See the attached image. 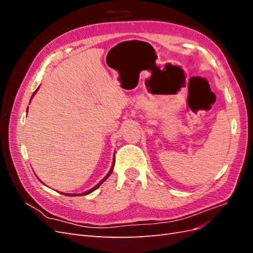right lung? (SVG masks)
<instances>
[{
  "instance_id": "right-lung-1",
  "label": "right lung",
  "mask_w": 253,
  "mask_h": 253,
  "mask_svg": "<svg viewBox=\"0 0 253 253\" xmlns=\"http://www.w3.org/2000/svg\"><path fill=\"white\" fill-rule=\"evenodd\" d=\"M38 89H36V91H37ZM36 91H35V93L33 94V96L36 94ZM33 96H32V98H33ZM27 110H28V108H27ZM114 166H115V160H114V163H113V166H112V168H111V170H110V172L108 173V174H106V176H105V177L100 181V182H99L98 183V185H96L94 188H91L90 190H88V191H86V192H84V193H81V195H87V194H89V193H91V192H93V191H95L96 189H98L99 187H100L101 186V183H103V181L105 180V179H108V177H109V176L112 174V172H113V170H114ZM63 194V193H62ZM64 195H68V196H77V195H76V194H65L64 193ZM78 195H80V194H78Z\"/></svg>"
}]
</instances>
